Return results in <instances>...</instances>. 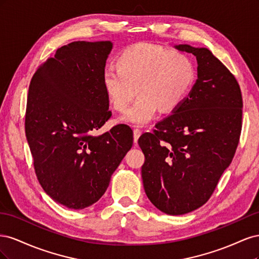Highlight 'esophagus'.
<instances>
[{
  "label": "esophagus",
  "instance_id": "34e87169",
  "mask_svg": "<svg viewBox=\"0 0 259 259\" xmlns=\"http://www.w3.org/2000/svg\"><path fill=\"white\" fill-rule=\"evenodd\" d=\"M133 133H134V143L137 144L138 138L140 137V135H142V132L136 128V130H134V132H133Z\"/></svg>",
  "mask_w": 259,
  "mask_h": 259
}]
</instances>
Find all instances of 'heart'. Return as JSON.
I'll return each mask as SVG.
<instances>
[{
    "label": "heart",
    "mask_w": 259,
    "mask_h": 259,
    "mask_svg": "<svg viewBox=\"0 0 259 259\" xmlns=\"http://www.w3.org/2000/svg\"><path fill=\"white\" fill-rule=\"evenodd\" d=\"M116 67L106 68L101 76L106 96L117 111L136 101L119 122L144 126L156 113L173 112L189 96L195 81V67L189 55L150 43H137L125 49Z\"/></svg>",
    "instance_id": "b5f03b06"
}]
</instances>
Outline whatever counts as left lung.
Returning <instances> with one entry per match:
<instances>
[{"instance_id":"8db88e82","label":"left lung","mask_w":259,"mask_h":259,"mask_svg":"<svg viewBox=\"0 0 259 259\" xmlns=\"http://www.w3.org/2000/svg\"><path fill=\"white\" fill-rule=\"evenodd\" d=\"M175 49L197 57L198 79L184 104L138 144L148 199L163 213L184 215L205 204L230 165L243 101L236 77L209 50L188 44Z\"/></svg>"}]
</instances>
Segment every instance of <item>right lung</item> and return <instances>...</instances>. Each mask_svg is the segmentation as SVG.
I'll list each match as a JSON object with an SVG mask.
<instances>
[{"label":"right lung","mask_w":259,"mask_h":259,"mask_svg":"<svg viewBox=\"0 0 259 259\" xmlns=\"http://www.w3.org/2000/svg\"><path fill=\"white\" fill-rule=\"evenodd\" d=\"M111 50L110 41L62 46L29 86L25 127L36 177L55 202L71 209L103 197L133 146L124 124L94 136L111 116L101 82Z\"/></svg>","instance_id":"right-lung-1"}]
</instances>
